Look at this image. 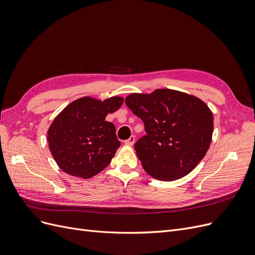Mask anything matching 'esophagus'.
<instances>
[{
	"mask_svg": "<svg viewBox=\"0 0 255 255\" xmlns=\"http://www.w3.org/2000/svg\"><path fill=\"white\" fill-rule=\"evenodd\" d=\"M134 142H135V136H130V137L128 138V139H127V140L125 141V143H126V144H128V145H133Z\"/></svg>",
	"mask_w": 255,
	"mask_h": 255,
	"instance_id": "34e87169",
	"label": "esophagus"
}]
</instances>
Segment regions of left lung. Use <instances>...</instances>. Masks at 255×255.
<instances>
[{"label":"left lung","instance_id":"obj_1","mask_svg":"<svg viewBox=\"0 0 255 255\" xmlns=\"http://www.w3.org/2000/svg\"><path fill=\"white\" fill-rule=\"evenodd\" d=\"M126 104L144 125L135 151L146 173L159 181L187 175L210 148L213 114L201 100L171 89L132 94Z\"/></svg>","mask_w":255,"mask_h":255}]
</instances>
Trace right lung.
<instances>
[{
	"label": "right lung",
	"instance_id": "1",
	"mask_svg": "<svg viewBox=\"0 0 255 255\" xmlns=\"http://www.w3.org/2000/svg\"><path fill=\"white\" fill-rule=\"evenodd\" d=\"M123 99L75 100L54 119L48 130L49 148L66 173L89 179L107 167L120 146L116 128L106 121L120 109Z\"/></svg>",
	"mask_w": 255,
	"mask_h": 255
}]
</instances>
